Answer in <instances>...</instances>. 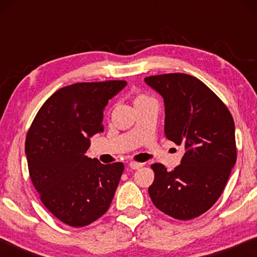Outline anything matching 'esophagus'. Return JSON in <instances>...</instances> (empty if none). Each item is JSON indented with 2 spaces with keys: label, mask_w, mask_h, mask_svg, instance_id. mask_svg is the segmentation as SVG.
Wrapping results in <instances>:
<instances>
[{
  "label": "esophagus",
  "mask_w": 257,
  "mask_h": 257,
  "mask_svg": "<svg viewBox=\"0 0 257 257\" xmlns=\"http://www.w3.org/2000/svg\"><path fill=\"white\" fill-rule=\"evenodd\" d=\"M143 163H139V162H135V161H133V162L129 163V168L133 169V170H137V169L142 168L143 167Z\"/></svg>",
  "instance_id": "esophagus-1"
}]
</instances>
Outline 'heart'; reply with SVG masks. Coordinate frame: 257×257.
Masks as SVG:
<instances>
[{
	"mask_svg": "<svg viewBox=\"0 0 257 257\" xmlns=\"http://www.w3.org/2000/svg\"><path fill=\"white\" fill-rule=\"evenodd\" d=\"M152 97H150L149 95H146L144 93H137L136 95L134 96V104L136 105V104L141 103V102H144V101H147V99H150Z\"/></svg>",
	"mask_w": 257,
	"mask_h": 257,
	"instance_id": "obj_1",
	"label": "heart"
}]
</instances>
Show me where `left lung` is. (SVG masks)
<instances>
[{"label": "left lung", "mask_w": 257, "mask_h": 257, "mask_svg": "<svg viewBox=\"0 0 257 257\" xmlns=\"http://www.w3.org/2000/svg\"><path fill=\"white\" fill-rule=\"evenodd\" d=\"M145 81L164 98L165 136L186 150L172 171L161 163L151 165L155 178L149 194L154 205L173 219H195L214 205L236 164L233 118L196 77L164 73Z\"/></svg>", "instance_id": "left-lung-1"}]
</instances>
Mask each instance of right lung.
<instances>
[{
    "label": "right lung",
    "mask_w": 257,
    "mask_h": 257,
    "mask_svg": "<svg viewBox=\"0 0 257 257\" xmlns=\"http://www.w3.org/2000/svg\"><path fill=\"white\" fill-rule=\"evenodd\" d=\"M125 80L77 82L46 99L26 137L29 176L44 206L73 228L105 213L124 165L86 156L90 137L103 133V110Z\"/></svg>",
    "instance_id": "1"
}]
</instances>
